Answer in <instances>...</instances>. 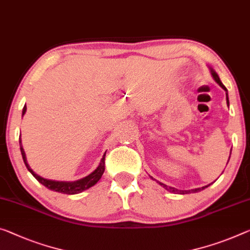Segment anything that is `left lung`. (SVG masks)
Instances as JSON below:
<instances>
[{"label": "left lung", "instance_id": "1", "mask_svg": "<svg viewBox=\"0 0 250 250\" xmlns=\"http://www.w3.org/2000/svg\"><path fill=\"white\" fill-rule=\"evenodd\" d=\"M210 70H211V75H212V77H213V79L216 80L217 82V83L219 86H220L222 89L224 90H226V99H227V104H228V106H229V98H228V94H227V88H226L225 86H224V83H222L221 82H220V78H219V76L217 75V72L213 70L212 68H210ZM229 159H230V156H229ZM228 162H229V160H228ZM152 178V176H151ZM153 179V178H152ZM154 180V179H153ZM159 182V181H157ZM161 186H162L164 189H167V191H170V192H173V193H180V194H188V193H195V192H199V191H201V190H203V189H206V188H208L209 186H206V187H202V188H198V189H192V190H178V189H175V188H172V187H167V184H164V183H161V182H159Z\"/></svg>", "mask_w": 250, "mask_h": 250}]
</instances>
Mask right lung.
Instances as JSON below:
<instances>
[{
    "label": "right lung",
    "instance_id": "right-lung-1",
    "mask_svg": "<svg viewBox=\"0 0 250 250\" xmlns=\"http://www.w3.org/2000/svg\"><path fill=\"white\" fill-rule=\"evenodd\" d=\"M25 112H26V106L23 107L22 116L25 114ZM19 141H20L21 154H22V157H23V161H24V164H25L26 168H28V170L30 171V173H31L34 176V178L38 180V181H39L41 184H43L44 187H47L48 189L52 190V191L60 192V193H64V194L80 193V192L85 191L87 189H89V188H91L93 186H95V184L99 181V179L102 178L104 171H105V155H106V153L104 154L103 159L101 160V163H99L97 168H96L94 172H91L89 175L85 176V178L79 179V180H77V181H74V182H70V181H55V180L44 179V178H42V176L38 175L37 173H34L32 168L30 167V165L28 164V162H26L25 152L22 147L21 137L19 138Z\"/></svg>",
    "mask_w": 250,
    "mask_h": 250
}]
</instances>
